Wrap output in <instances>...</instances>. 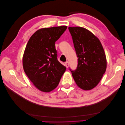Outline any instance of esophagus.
<instances>
[{
  "label": "esophagus",
  "mask_w": 125,
  "mask_h": 125,
  "mask_svg": "<svg viewBox=\"0 0 125 125\" xmlns=\"http://www.w3.org/2000/svg\"><path fill=\"white\" fill-rule=\"evenodd\" d=\"M65 66H66L67 68L68 67V66H69V62H65Z\"/></svg>",
  "instance_id": "1"
}]
</instances>
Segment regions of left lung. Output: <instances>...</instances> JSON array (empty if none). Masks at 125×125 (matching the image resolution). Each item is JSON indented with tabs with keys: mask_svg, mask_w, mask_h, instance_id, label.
Masks as SVG:
<instances>
[{
	"mask_svg": "<svg viewBox=\"0 0 125 125\" xmlns=\"http://www.w3.org/2000/svg\"><path fill=\"white\" fill-rule=\"evenodd\" d=\"M76 52L78 66L70 68L77 85L84 90L93 89L99 83L106 69V58L100 40L82 27H69Z\"/></svg>",
	"mask_w": 125,
	"mask_h": 125,
	"instance_id": "1",
	"label": "left lung"
}]
</instances>
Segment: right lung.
Returning a JSON list of instances; mask_svg holds the SVG:
<instances>
[{
	"instance_id": "1",
	"label": "right lung",
	"mask_w": 125,
	"mask_h": 125,
	"mask_svg": "<svg viewBox=\"0 0 125 125\" xmlns=\"http://www.w3.org/2000/svg\"><path fill=\"white\" fill-rule=\"evenodd\" d=\"M66 26L43 28L30 37L23 57L25 74L41 91L49 92L58 85L66 67L57 59L55 42L66 31Z\"/></svg>"
}]
</instances>
